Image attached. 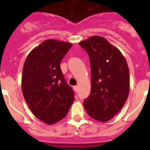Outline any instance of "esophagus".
<instances>
[{"instance_id": "obj_1", "label": "esophagus", "mask_w": 150, "mask_h": 150, "mask_svg": "<svg viewBox=\"0 0 150 150\" xmlns=\"http://www.w3.org/2000/svg\"><path fill=\"white\" fill-rule=\"evenodd\" d=\"M74 90L75 91H77V90H78V86H74Z\"/></svg>"}]
</instances>
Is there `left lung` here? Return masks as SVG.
Here are the masks:
<instances>
[{"label":"left lung","mask_w":150,"mask_h":150,"mask_svg":"<svg viewBox=\"0 0 150 150\" xmlns=\"http://www.w3.org/2000/svg\"><path fill=\"white\" fill-rule=\"evenodd\" d=\"M79 44L87 52L91 65V93L83 105L88 116L105 122L122 108L128 98V64L121 52L100 36H92Z\"/></svg>","instance_id":"left-lung-1"}]
</instances>
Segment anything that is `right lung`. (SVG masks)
I'll return each instance as SVG.
<instances>
[{"label":"right lung","instance_id":"right-lung-1","mask_svg":"<svg viewBox=\"0 0 150 150\" xmlns=\"http://www.w3.org/2000/svg\"><path fill=\"white\" fill-rule=\"evenodd\" d=\"M71 46L68 42L46 40L30 52L24 63L23 96L33 114L46 124L65 117L74 100V91L60 67Z\"/></svg>","mask_w":150,"mask_h":150}]
</instances>
